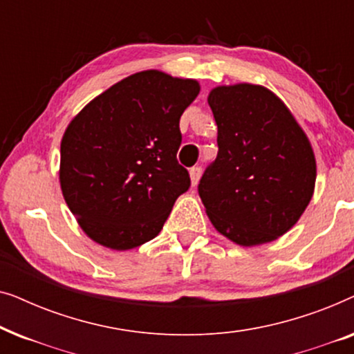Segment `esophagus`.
I'll use <instances>...</instances> for the list:
<instances>
[{"label":"esophagus","mask_w":354,"mask_h":354,"mask_svg":"<svg viewBox=\"0 0 354 354\" xmlns=\"http://www.w3.org/2000/svg\"><path fill=\"white\" fill-rule=\"evenodd\" d=\"M200 176H201V167H192L190 169V180H192L193 187H195L198 180H200Z\"/></svg>","instance_id":"1"}]
</instances>
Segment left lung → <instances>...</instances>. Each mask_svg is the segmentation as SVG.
I'll list each match as a JSON object with an SVG mask.
<instances>
[{
    "mask_svg": "<svg viewBox=\"0 0 354 354\" xmlns=\"http://www.w3.org/2000/svg\"><path fill=\"white\" fill-rule=\"evenodd\" d=\"M207 103L219 151L198 193L211 224L241 246L277 240L297 224L314 193L316 158L306 133L266 86H216Z\"/></svg>",
    "mask_w": 354,
    "mask_h": 354,
    "instance_id": "1",
    "label": "left lung"
}]
</instances>
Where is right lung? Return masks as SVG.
<instances>
[{
	"label": "right lung",
	"instance_id": "1",
	"mask_svg": "<svg viewBox=\"0 0 354 354\" xmlns=\"http://www.w3.org/2000/svg\"><path fill=\"white\" fill-rule=\"evenodd\" d=\"M200 84L161 71L129 75L91 100L61 142L62 196L82 230L111 250L153 240L190 188L177 161L180 115Z\"/></svg>",
	"mask_w": 354,
	"mask_h": 354
}]
</instances>
